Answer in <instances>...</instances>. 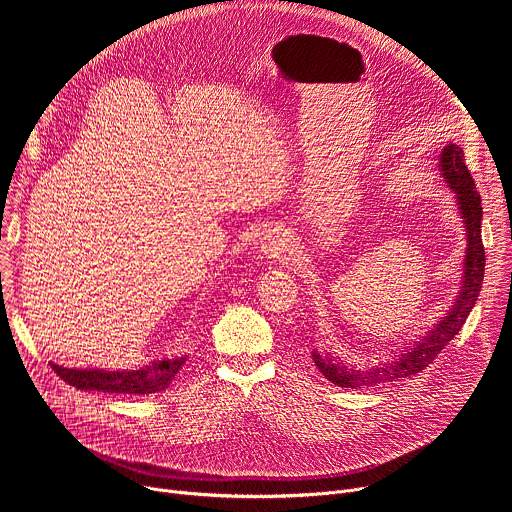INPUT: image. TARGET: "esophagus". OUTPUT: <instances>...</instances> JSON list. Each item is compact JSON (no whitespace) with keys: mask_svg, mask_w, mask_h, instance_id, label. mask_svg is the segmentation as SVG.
I'll return each instance as SVG.
<instances>
[{"mask_svg":"<svg viewBox=\"0 0 512 512\" xmlns=\"http://www.w3.org/2000/svg\"><path fill=\"white\" fill-rule=\"evenodd\" d=\"M287 249H289V233H287V229L275 225V227L265 231V235L261 239V253L267 259H275L281 253H285Z\"/></svg>","mask_w":512,"mask_h":512,"instance_id":"obj_1","label":"esophagus"}]
</instances>
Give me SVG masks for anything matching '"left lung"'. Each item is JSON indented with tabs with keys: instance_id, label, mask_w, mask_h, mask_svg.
Instances as JSON below:
<instances>
[{
	"instance_id": "obj_1",
	"label": "left lung",
	"mask_w": 512,
	"mask_h": 512,
	"mask_svg": "<svg viewBox=\"0 0 512 512\" xmlns=\"http://www.w3.org/2000/svg\"><path fill=\"white\" fill-rule=\"evenodd\" d=\"M440 168L442 176L450 184V188L456 192L458 208L462 212L464 225H466V259H464V281L460 296L456 298L452 310L435 324L433 330L427 332L419 342H415L409 350H403L397 354L395 360L379 364V367L367 369V371H354L344 367L342 362H336L328 356H322L314 352V362L320 369V373L338 387L348 389H360V387H371L377 383L397 381L411 377L415 373H421L427 364L448 346V342L460 332L464 326L468 314L472 312L482 279H484V245H482V202L480 194L476 192L474 178L464 162V150L458 148L456 143H448L442 156H440Z\"/></svg>"
}]
</instances>
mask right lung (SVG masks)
Instances as JSON below:
<instances>
[{"label": "right lung", "instance_id": "right-lung-1", "mask_svg": "<svg viewBox=\"0 0 512 512\" xmlns=\"http://www.w3.org/2000/svg\"><path fill=\"white\" fill-rule=\"evenodd\" d=\"M186 356L166 358L148 364L139 371H101V369H64L52 364L54 373L68 385L85 389V391H101L115 395H152L166 391L170 383L176 379Z\"/></svg>", "mask_w": 512, "mask_h": 512}]
</instances>
